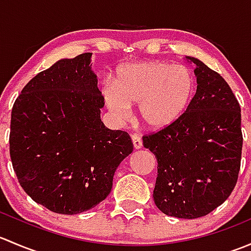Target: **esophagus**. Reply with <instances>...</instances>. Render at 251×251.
Wrapping results in <instances>:
<instances>
[{
  "label": "esophagus",
  "instance_id": "34e87169",
  "mask_svg": "<svg viewBox=\"0 0 251 251\" xmlns=\"http://www.w3.org/2000/svg\"><path fill=\"white\" fill-rule=\"evenodd\" d=\"M132 143L135 149H141L142 148V140L140 136L137 135H132Z\"/></svg>",
  "mask_w": 251,
  "mask_h": 251
}]
</instances>
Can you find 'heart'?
Returning <instances> with one entry per match:
<instances>
[{"mask_svg": "<svg viewBox=\"0 0 251 251\" xmlns=\"http://www.w3.org/2000/svg\"><path fill=\"white\" fill-rule=\"evenodd\" d=\"M196 93L191 69L160 60L121 65L114 83L105 82L102 87L103 100L116 119H126L131 105L138 104V120L151 131L174 126L188 111Z\"/></svg>", "mask_w": 251, "mask_h": 251, "instance_id": "b5f03b06", "label": "heart"}]
</instances>
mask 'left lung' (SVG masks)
<instances>
[{"instance_id": "1", "label": "left lung", "mask_w": 251, "mask_h": 251, "mask_svg": "<svg viewBox=\"0 0 251 251\" xmlns=\"http://www.w3.org/2000/svg\"><path fill=\"white\" fill-rule=\"evenodd\" d=\"M197 93L188 111L166 130L143 136L155 155L154 203L169 216L197 219L231 196L238 179L243 136L240 107L228 83L201 60Z\"/></svg>"}]
</instances>
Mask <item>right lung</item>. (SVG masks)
Here are the masks:
<instances>
[{
    "label": "right lung",
    "instance_id": "obj_1",
    "mask_svg": "<svg viewBox=\"0 0 251 251\" xmlns=\"http://www.w3.org/2000/svg\"><path fill=\"white\" fill-rule=\"evenodd\" d=\"M91 55L60 59L39 73L12 109L9 154L18 181L57 214H80L104 201L119 164L133 151L127 132L100 120L104 100Z\"/></svg>",
    "mask_w": 251,
    "mask_h": 251
}]
</instances>
